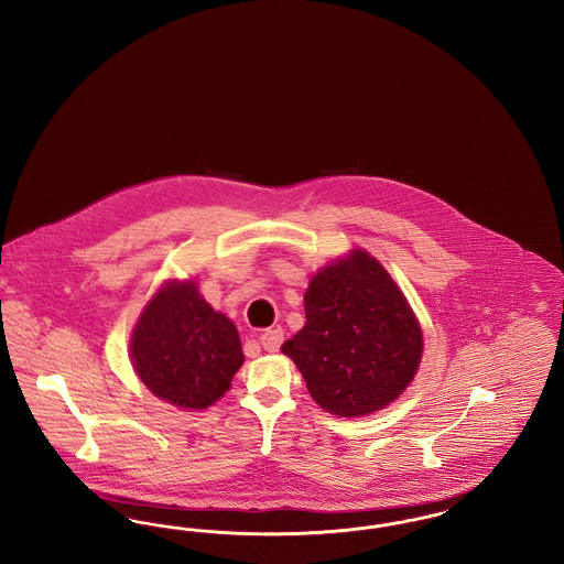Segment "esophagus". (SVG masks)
Returning <instances> with one entry per match:
<instances>
[{
    "label": "esophagus",
    "instance_id": "34e87169",
    "mask_svg": "<svg viewBox=\"0 0 564 564\" xmlns=\"http://www.w3.org/2000/svg\"><path fill=\"white\" fill-rule=\"evenodd\" d=\"M260 345L269 350V352L281 349V345H283V329L281 327L264 329L262 336H260Z\"/></svg>",
    "mask_w": 564,
    "mask_h": 564
}]
</instances>
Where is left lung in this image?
I'll return each mask as SVG.
<instances>
[{
  "mask_svg": "<svg viewBox=\"0 0 564 564\" xmlns=\"http://www.w3.org/2000/svg\"><path fill=\"white\" fill-rule=\"evenodd\" d=\"M304 327L281 350L323 410L370 414L408 387L423 334L389 272L366 251L323 269L304 295Z\"/></svg>",
  "mask_w": 564,
  "mask_h": 564,
  "instance_id": "1",
  "label": "left lung"
}]
</instances>
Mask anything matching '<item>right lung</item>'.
<instances>
[{
	"label": "right lung",
	"instance_id": "right-lung-1",
	"mask_svg": "<svg viewBox=\"0 0 564 564\" xmlns=\"http://www.w3.org/2000/svg\"><path fill=\"white\" fill-rule=\"evenodd\" d=\"M134 370L164 402L203 410L217 402L241 368V338L194 283H169L152 297L131 338Z\"/></svg>",
	"mask_w": 564,
	"mask_h": 564
}]
</instances>
